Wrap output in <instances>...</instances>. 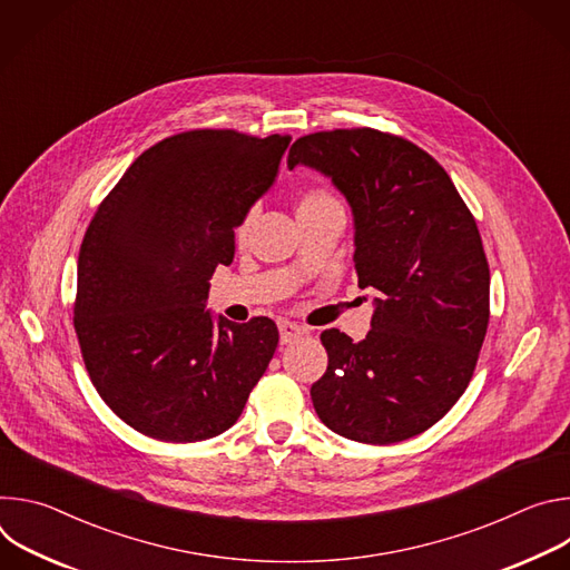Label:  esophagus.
<instances>
[{"instance_id": "34e87169", "label": "esophagus", "mask_w": 570, "mask_h": 570, "mask_svg": "<svg viewBox=\"0 0 570 570\" xmlns=\"http://www.w3.org/2000/svg\"><path fill=\"white\" fill-rule=\"evenodd\" d=\"M304 334H306V330L302 327V324L291 322V320H279V341H282V345L295 343V341L302 338Z\"/></svg>"}]
</instances>
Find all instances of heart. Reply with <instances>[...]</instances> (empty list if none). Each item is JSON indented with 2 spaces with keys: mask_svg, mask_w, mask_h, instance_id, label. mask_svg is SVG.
Masks as SVG:
<instances>
[{
  "mask_svg": "<svg viewBox=\"0 0 570 570\" xmlns=\"http://www.w3.org/2000/svg\"><path fill=\"white\" fill-rule=\"evenodd\" d=\"M327 203H336V200H334L330 194H324V191H320V189H311V191H304V194H302V198H299V203H297V212H299V209H308V207L327 205ZM253 216H255V212L250 209V212L243 214V218L238 220V225H236V236H238V238H243V236L248 234L250 223H253Z\"/></svg>",
  "mask_w": 570,
  "mask_h": 570,
  "instance_id": "heart-1",
  "label": "heart"
}]
</instances>
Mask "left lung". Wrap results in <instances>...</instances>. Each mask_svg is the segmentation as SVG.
Listing matches in <instances>:
<instances>
[{"mask_svg":"<svg viewBox=\"0 0 570 570\" xmlns=\"http://www.w3.org/2000/svg\"><path fill=\"white\" fill-rule=\"evenodd\" d=\"M311 167L354 212V266L376 288L372 330L320 334L330 365L311 385L317 417L365 444L415 438L466 390L490 324V264L449 174L413 141L374 128L299 137L288 167Z\"/></svg>","mask_w":570,"mask_h":570,"instance_id":"obj_1","label":"left lung"}]
</instances>
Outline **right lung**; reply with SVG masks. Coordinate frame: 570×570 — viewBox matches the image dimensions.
Instances as JSON below:
<instances>
[{"mask_svg": "<svg viewBox=\"0 0 570 570\" xmlns=\"http://www.w3.org/2000/svg\"><path fill=\"white\" fill-rule=\"evenodd\" d=\"M291 135L187 130L144 150L104 198L78 253L73 330L110 411L161 442L227 431L279 332L205 308L234 227L273 185Z\"/></svg>", "mask_w": 570, "mask_h": 570, "instance_id": "add662e5", "label": "right lung"}]
</instances>
